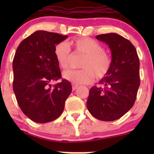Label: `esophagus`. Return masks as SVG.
Returning a JSON list of instances; mask_svg holds the SVG:
<instances>
[{"mask_svg": "<svg viewBox=\"0 0 154 154\" xmlns=\"http://www.w3.org/2000/svg\"><path fill=\"white\" fill-rule=\"evenodd\" d=\"M78 87H79L78 85L73 84V85H72V89H73V90H76L77 88H78Z\"/></svg>", "mask_w": 154, "mask_h": 154, "instance_id": "34e87169", "label": "esophagus"}]
</instances>
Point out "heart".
<instances>
[{"label": "heart", "instance_id": "b5f03b06", "mask_svg": "<svg viewBox=\"0 0 154 154\" xmlns=\"http://www.w3.org/2000/svg\"><path fill=\"white\" fill-rule=\"evenodd\" d=\"M77 53L85 55L80 70L65 71L63 77L74 84H88L94 77L101 79L106 77L112 66L111 56L104 51L103 46L95 40L88 37H80L68 42ZM54 57L62 69L69 66L71 49L67 43H58L54 48Z\"/></svg>", "mask_w": 154, "mask_h": 154}]
</instances>
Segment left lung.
Instances as JSON below:
<instances>
[{
	"label": "left lung",
	"instance_id": "obj_1",
	"mask_svg": "<svg viewBox=\"0 0 154 154\" xmlns=\"http://www.w3.org/2000/svg\"><path fill=\"white\" fill-rule=\"evenodd\" d=\"M96 38L111 50L112 66L100 86L90 88L86 106L91 116L105 122L117 120L132 108L140 85L139 60L136 49L127 38L115 32Z\"/></svg>",
	"mask_w": 154,
	"mask_h": 154
}]
</instances>
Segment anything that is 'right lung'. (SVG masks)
<instances>
[{"label":"right lung","mask_w":154,"mask_h":154,"mask_svg":"<svg viewBox=\"0 0 154 154\" xmlns=\"http://www.w3.org/2000/svg\"><path fill=\"white\" fill-rule=\"evenodd\" d=\"M67 38L56 32L35 31L20 43L15 52L13 91L21 111L37 123H47L60 117L72 91L66 80L53 88L51 85L61 78L54 48Z\"/></svg>","instance_id":"add662e5"}]
</instances>
